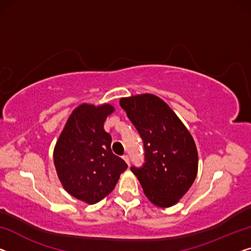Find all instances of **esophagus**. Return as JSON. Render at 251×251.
Listing matches in <instances>:
<instances>
[{
  "label": "esophagus",
  "instance_id": "esophagus-1",
  "mask_svg": "<svg viewBox=\"0 0 251 251\" xmlns=\"http://www.w3.org/2000/svg\"><path fill=\"white\" fill-rule=\"evenodd\" d=\"M123 159H124V161H125L127 164H129V156H128V155H127V154L123 155Z\"/></svg>",
  "mask_w": 251,
  "mask_h": 251
}]
</instances>
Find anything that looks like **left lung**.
<instances>
[{"instance_id":"8db88e82","label":"left lung","mask_w":251,"mask_h":251,"mask_svg":"<svg viewBox=\"0 0 251 251\" xmlns=\"http://www.w3.org/2000/svg\"><path fill=\"white\" fill-rule=\"evenodd\" d=\"M119 103L144 143L145 163L130 170L152 204L173 206L197 176L198 153L192 134L175 111L151 93L122 98Z\"/></svg>"}]
</instances>
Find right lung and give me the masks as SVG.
Instances as JSON below:
<instances>
[{
	"label": "right lung",
	"mask_w": 251,
	"mask_h": 251,
	"mask_svg": "<svg viewBox=\"0 0 251 251\" xmlns=\"http://www.w3.org/2000/svg\"><path fill=\"white\" fill-rule=\"evenodd\" d=\"M115 111L109 103H82L70 115L54 148L58 179L71 196L87 204L103 200L127 169L111 151V136L103 123Z\"/></svg>",
	"instance_id": "right-lung-1"
}]
</instances>
